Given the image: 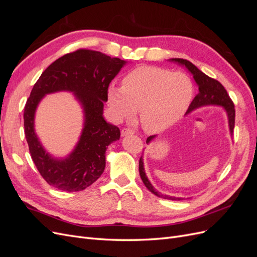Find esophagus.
Returning <instances> with one entry per match:
<instances>
[{"mask_svg":"<svg viewBox=\"0 0 257 257\" xmlns=\"http://www.w3.org/2000/svg\"><path fill=\"white\" fill-rule=\"evenodd\" d=\"M134 134V131L131 130V128H122L121 131V135L124 136H130V135H133Z\"/></svg>","mask_w":257,"mask_h":257,"instance_id":"obj_1","label":"esophagus"}]
</instances>
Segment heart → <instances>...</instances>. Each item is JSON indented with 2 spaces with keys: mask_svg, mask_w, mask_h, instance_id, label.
<instances>
[{
  "mask_svg": "<svg viewBox=\"0 0 257 257\" xmlns=\"http://www.w3.org/2000/svg\"><path fill=\"white\" fill-rule=\"evenodd\" d=\"M193 93V82L186 74L141 66L124 77L122 88H109L108 103L116 120L134 118L139 109L144 128L159 133L182 118L192 102Z\"/></svg>",
  "mask_w": 257,
  "mask_h": 257,
  "instance_id": "obj_1",
  "label": "heart"
}]
</instances>
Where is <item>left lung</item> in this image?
<instances>
[{
    "mask_svg": "<svg viewBox=\"0 0 257 257\" xmlns=\"http://www.w3.org/2000/svg\"><path fill=\"white\" fill-rule=\"evenodd\" d=\"M172 62H177L178 64L183 65L186 68L189 69V72L193 75V78L195 80V82L198 85V94L194 97L192 100V103L189 106V109L186 111V113H190L191 111L197 109V108L201 106H207V105H216V106H221L223 107L225 111L227 113L228 116V125H229V131L230 134L232 135V132H234L235 127V105L232 103V100L230 99L229 95L227 94V91L225 90V88L217 80L210 78L209 76L204 74L203 72L198 69L193 63H191L190 61L184 60V59H170ZM157 137L155 135L149 136L147 138V144H150L153 139ZM139 175H141L142 180L144 184L146 185V188L149 190L151 193H153L154 195H157L159 197H163L165 199H170V200H181L183 198L181 197H175V196H169V195H163L160 192L155 190L151 182L148 180V178L145 173V168H144V162H143V157L139 160Z\"/></svg>",
    "mask_w": 257,
    "mask_h": 257,
    "instance_id": "8db88e82",
    "label": "left lung"
}]
</instances>
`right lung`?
I'll list each match as a JSON object with an SVG mask.
<instances>
[{"label": "right lung", "mask_w": 257, "mask_h": 257, "mask_svg": "<svg viewBox=\"0 0 257 257\" xmlns=\"http://www.w3.org/2000/svg\"><path fill=\"white\" fill-rule=\"evenodd\" d=\"M125 63L99 51L78 49L54 61L34 84L23 112L25 134L37 170L53 188L82 191L103 174L107 147L120 138L119 127L104 119V102L108 99L109 83ZM59 90L73 91L85 113L80 142L65 159H54L46 153L34 130L38 104L46 94Z\"/></svg>", "instance_id": "1"}]
</instances>
